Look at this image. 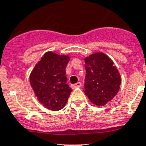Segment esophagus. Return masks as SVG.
<instances>
[{
  "mask_svg": "<svg viewBox=\"0 0 146 146\" xmlns=\"http://www.w3.org/2000/svg\"><path fill=\"white\" fill-rule=\"evenodd\" d=\"M82 87V83L81 82H77L76 84H72L71 87L73 89L77 88V87Z\"/></svg>",
  "mask_w": 146,
  "mask_h": 146,
  "instance_id": "1",
  "label": "esophagus"
}]
</instances>
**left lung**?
<instances>
[{"mask_svg":"<svg viewBox=\"0 0 146 146\" xmlns=\"http://www.w3.org/2000/svg\"><path fill=\"white\" fill-rule=\"evenodd\" d=\"M84 93L92 104L104 106L118 92L121 78L117 68L102 52L84 58Z\"/></svg>","mask_w":146,"mask_h":146,"instance_id":"obj_1","label":"left lung"}]
</instances>
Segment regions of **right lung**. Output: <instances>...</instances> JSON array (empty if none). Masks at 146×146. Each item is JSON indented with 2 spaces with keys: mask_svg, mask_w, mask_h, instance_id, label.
<instances>
[{
  "mask_svg": "<svg viewBox=\"0 0 146 146\" xmlns=\"http://www.w3.org/2000/svg\"><path fill=\"white\" fill-rule=\"evenodd\" d=\"M69 60L68 56L46 52L30 74V84L38 101L52 111L62 110L72 91L65 76Z\"/></svg>",
  "mask_w": 146,
  "mask_h": 146,
  "instance_id": "1",
  "label": "right lung"
}]
</instances>
